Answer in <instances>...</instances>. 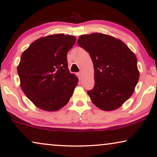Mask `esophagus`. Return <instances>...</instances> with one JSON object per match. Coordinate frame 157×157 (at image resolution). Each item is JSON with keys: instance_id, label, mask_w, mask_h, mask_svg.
Segmentation results:
<instances>
[{"instance_id": "esophagus-1", "label": "esophagus", "mask_w": 157, "mask_h": 157, "mask_svg": "<svg viewBox=\"0 0 157 157\" xmlns=\"http://www.w3.org/2000/svg\"><path fill=\"white\" fill-rule=\"evenodd\" d=\"M78 77H79V79H81V78H82V72H78Z\"/></svg>"}]
</instances>
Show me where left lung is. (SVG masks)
Instances as JSON below:
<instances>
[{"label":"left lung","instance_id":"8db88e82","mask_svg":"<svg viewBox=\"0 0 157 157\" xmlns=\"http://www.w3.org/2000/svg\"><path fill=\"white\" fill-rule=\"evenodd\" d=\"M77 42L94 64L95 84L87 91L91 102L104 111L120 107L133 94L140 78L135 54L121 40L98 33L81 35Z\"/></svg>","mask_w":157,"mask_h":157}]
</instances>
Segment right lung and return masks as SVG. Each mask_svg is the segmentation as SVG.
Masks as SVG:
<instances>
[{
	"label": "right lung",
	"mask_w": 157,
	"mask_h": 157,
	"mask_svg": "<svg viewBox=\"0 0 157 157\" xmlns=\"http://www.w3.org/2000/svg\"><path fill=\"white\" fill-rule=\"evenodd\" d=\"M75 42L72 35H51L22 52L17 66L20 87L38 108L55 111L70 100L78 79L67 68V53Z\"/></svg>",
	"instance_id": "obj_1"
}]
</instances>
